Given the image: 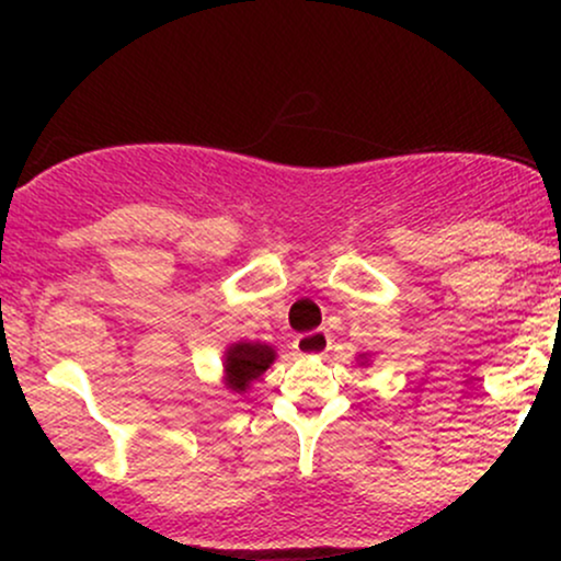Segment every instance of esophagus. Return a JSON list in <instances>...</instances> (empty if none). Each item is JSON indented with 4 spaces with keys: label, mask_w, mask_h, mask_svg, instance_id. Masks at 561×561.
I'll return each instance as SVG.
<instances>
[{
    "label": "esophagus",
    "mask_w": 561,
    "mask_h": 561,
    "mask_svg": "<svg viewBox=\"0 0 561 561\" xmlns=\"http://www.w3.org/2000/svg\"><path fill=\"white\" fill-rule=\"evenodd\" d=\"M293 347L300 353V356H324V353L332 347V337L324 330L302 332L295 337Z\"/></svg>",
    "instance_id": "esophagus-1"
}]
</instances>
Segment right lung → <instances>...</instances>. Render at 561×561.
I'll return each instance as SVG.
<instances>
[{
  "label": "right lung",
  "instance_id": "1",
  "mask_svg": "<svg viewBox=\"0 0 561 561\" xmlns=\"http://www.w3.org/2000/svg\"><path fill=\"white\" fill-rule=\"evenodd\" d=\"M276 353L261 343H237L227 351V379L229 388L244 392L253 379H259L268 364L274 362Z\"/></svg>",
  "mask_w": 561,
  "mask_h": 561
}]
</instances>
